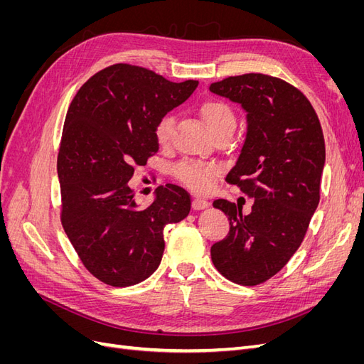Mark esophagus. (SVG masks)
Returning a JSON list of instances; mask_svg holds the SVG:
<instances>
[{"label":"esophagus","mask_w":364,"mask_h":364,"mask_svg":"<svg viewBox=\"0 0 364 364\" xmlns=\"http://www.w3.org/2000/svg\"><path fill=\"white\" fill-rule=\"evenodd\" d=\"M208 200L205 199H199V197H196V199H193V209H196V211H200V209H205L208 208Z\"/></svg>","instance_id":"1"}]
</instances>
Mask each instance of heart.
Segmentation results:
<instances>
[{
  "mask_svg": "<svg viewBox=\"0 0 364 364\" xmlns=\"http://www.w3.org/2000/svg\"><path fill=\"white\" fill-rule=\"evenodd\" d=\"M199 115L202 117L206 127L211 130L215 136L218 132L229 127H235V114L226 102L217 100V98H209L199 106ZM174 132V118L171 115H164L155 127V138L161 147H168L173 139ZM218 174V168L215 165H206L199 162H182L174 168V176L181 183L188 188L205 193L211 190L214 181Z\"/></svg>",
  "mask_w": 364,
  "mask_h": 364,
  "instance_id": "1",
  "label": "heart"
}]
</instances>
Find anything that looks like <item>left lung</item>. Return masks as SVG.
<instances>
[{"mask_svg":"<svg viewBox=\"0 0 364 364\" xmlns=\"http://www.w3.org/2000/svg\"><path fill=\"white\" fill-rule=\"evenodd\" d=\"M209 91L241 105L247 132L226 182L252 197V211L225 199L213 205L229 220V234L211 247L215 269L240 285L277 274L299 249L321 199L325 139L306 97L277 77L243 74Z\"/></svg>","mask_w":364,"mask_h":364,"instance_id":"obj_1","label":"left lung"}]
</instances>
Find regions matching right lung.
Instances as JSON below:
<instances>
[{
  "label": "right lung",
  "instance_id": "right-lung-1",
  "mask_svg": "<svg viewBox=\"0 0 364 364\" xmlns=\"http://www.w3.org/2000/svg\"><path fill=\"white\" fill-rule=\"evenodd\" d=\"M197 85L117 63L73 98L58 156L60 220L83 266L107 285L147 279L162 259L164 228L190 214V194L181 186H159L153 203L141 209L127 182L136 165L158 153V121Z\"/></svg>",
  "mask_w": 364,
  "mask_h": 364
}]
</instances>
